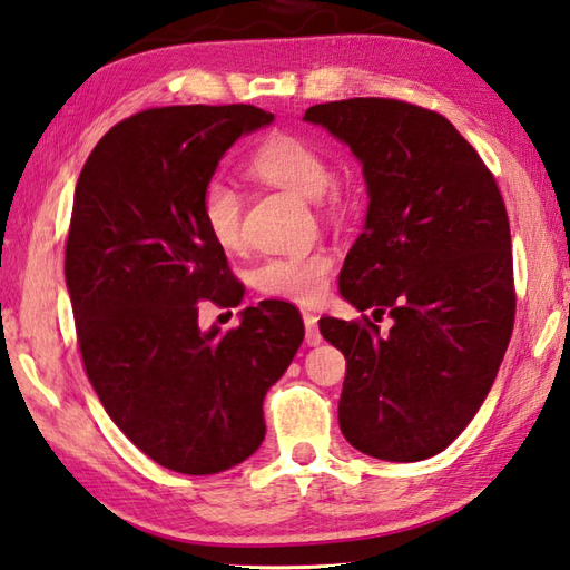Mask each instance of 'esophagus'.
<instances>
[{
    "label": "esophagus",
    "mask_w": 570,
    "mask_h": 570,
    "mask_svg": "<svg viewBox=\"0 0 570 570\" xmlns=\"http://www.w3.org/2000/svg\"><path fill=\"white\" fill-rule=\"evenodd\" d=\"M303 320H305V342L309 347H315L322 342V335H320V327H317V315L313 313H303Z\"/></svg>",
    "instance_id": "esophagus-1"
}]
</instances>
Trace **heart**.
<instances>
[{
    "label": "heart",
    "instance_id": "heart-1",
    "mask_svg": "<svg viewBox=\"0 0 570 570\" xmlns=\"http://www.w3.org/2000/svg\"><path fill=\"white\" fill-rule=\"evenodd\" d=\"M250 174L265 184L285 188L307 200H320L330 188L327 158L313 144L297 136H275L250 156ZM243 203L238 190L216 178L200 193V220L220 248L233 250L240 243ZM332 257L325 250H299L277 255L255 271V285L267 297L313 305L327 293Z\"/></svg>",
    "mask_w": 570,
    "mask_h": 570
}]
</instances>
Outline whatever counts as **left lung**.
Listing matches in <instances>:
<instances>
[{
  "label": "left lung",
  "mask_w": 570,
  "mask_h": 570,
  "mask_svg": "<svg viewBox=\"0 0 570 570\" xmlns=\"http://www.w3.org/2000/svg\"><path fill=\"white\" fill-rule=\"evenodd\" d=\"M305 121L350 146L367 218L340 273V295L392 330L322 317L347 360L340 429L362 454L422 461L464 432L509 347L511 230L497 180L436 111L394 99L309 106Z\"/></svg>",
  "instance_id": "left-lung-1"
}]
</instances>
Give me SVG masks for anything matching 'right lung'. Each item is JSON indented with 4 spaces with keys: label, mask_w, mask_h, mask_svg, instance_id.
Listing matches in <instances>:
<instances>
[{
    "label": "right lung",
    "mask_w": 570,
    "mask_h": 570,
    "mask_svg": "<svg viewBox=\"0 0 570 570\" xmlns=\"http://www.w3.org/2000/svg\"><path fill=\"white\" fill-rule=\"evenodd\" d=\"M273 121L248 104L141 111L96 144L73 190L63 275L86 374L114 424L178 474L255 454L265 394L305 337L281 299L245 307L235 330L198 327L200 299L240 305L200 193L240 136Z\"/></svg>",
    "instance_id": "obj_1"
}]
</instances>
